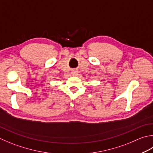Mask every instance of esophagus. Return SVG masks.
Masks as SVG:
<instances>
[{
    "mask_svg": "<svg viewBox=\"0 0 153 153\" xmlns=\"http://www.w3.org/2000/svg\"><path fill=\"white\" fill-rule=\"evenodd\" d=\"M77 74H78V72H77V71H73L72 72H71V74H72V76H77Z\"/></svg>",
    "mask_w": 153,
    "mask_h": 153,
    "instance_id": "1",
    "label": "esophagus"
}]
</instances>
